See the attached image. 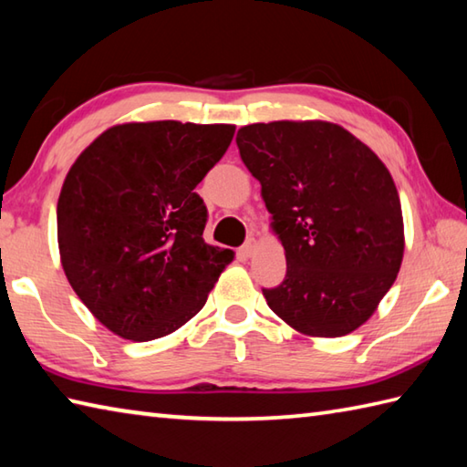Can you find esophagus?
<instances>
[{"instance_id":"34e87169","label":"esophagus","mask_w":467,"mask_h":467,"mask_svg":"<svg viewBox=\"0 0 467 467\" xmlns=\"http://www.w3.org/2000/svg\"><path fill=\"white\" fill-rule=\"evenodd\" d=\"M254 249H257V241L249 239V241H246V243L241 246V249H239V254H241L243 259H251L253 254H254Z\"/></svg>"}]
</instances>
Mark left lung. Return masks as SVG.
Instances as JSON below:
<instances>
[{"label":"left lung","mask_w":467,"mask_h":467,"mask_svg":"<svg viewBox=\"0 0 467 467\" xmlns=\"http://www.w3.org/2000/svg\"><path fill=\"white\" fill-rule=\"evenodd\" d=\"M236 145L285 249V279L263 289L267 306L299 334L354 332L377 312L403 263V213L390 171L330 121L253 123L241 127Z\"/></svg>","instance_id":"left-lung-1"}]
</instances>
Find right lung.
<instances>
[{
    "mask_svg": "<svg viewBox=\"0 0 467 467\" xmlns=\"http://www.w3.org/2000/svg\"><path fill=\"white\" fill-rule=\"evenodd\" d=\"M233 135L224 123H123L72 163L57 208L60 263L107 330L148 342L204 307L234 253L204 243L194 188Z\"/></svg>",
    "mask_w": 467,
    "mask_h": 467,
    "instance_id": "obj_1",
    "label": "right lung"
}]
</instances>
